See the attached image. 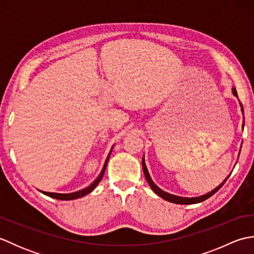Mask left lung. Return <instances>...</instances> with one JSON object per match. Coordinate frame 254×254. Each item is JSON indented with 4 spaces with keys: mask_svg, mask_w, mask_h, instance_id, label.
Wrapping results in <instances>:
<instances>
[{
    "mask_svg": "<svg viewBox=\"0 0 254 254\" xmlns=\"http://www.w3.org/2000/svg\"><path fill=\"white\" fill-rule=\"evenodd\" d=\"M233 94H234V96H236L237 98H238V94H237V90H236V88L235 87H233ZM239 104H240V107H241V111H242V115H244V123H242V128H244V127H245V113H244V107H242V104L241 102L239 101ZM240 154V153H239ZM142 166H143V171H144V176H145V179H146V181L148 182V185H149V187L153 189V191L157 194V195H159L161 198H164V199H166V201H168V202H171V203H176V204H196V203H201V202H203V201H205V199H207L208 197H210L213 195V194H215L216 193L220 188L223 187V185L224 183L226 182V180L228 179V177L230 176H228L227 178H226V179L220 183V185L217 187V188H215L214 190H212L210 192H208V193H206V194H203V195H201V196H196V197H183V196H178V195H174V194H170V193H168V192H165L164 190H161L160 188H158L157 186L155 185L154 183V181L152 180V178H150V176H149V172H148V170H147V167H146V165H145V159H144V156H143V159H142Z\"/></svg>",
    "mask_w": 254,
    "mask_h": 254,
    "instance_id": "obj_1",
    "label": "left lung"
}]
</instances>
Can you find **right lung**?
Here are the masks:
<instances>
[{
  "label": "right lung",
  "mask_w": 254,
  "mask_h": 254,
  "mask_svg": "<svg viewBox=\"0 0 254 254\" xmlns=\"http://www.w3.org/2000/svg\"><path fill=\"white\" fill-rule=\"evenodd\" d=\"M112 152V148L110 150L109 155H108V157L105 161V165L104 167H102V170L99 174V176L96 178V180L91 183L90 186H88L87 188L83 189V190H79V191H76V192H73V193H53V192H45V191H41L44 194H46V195L50 196V197H53V198H57V199H64V201H69V199H75V198H78V197H82V196H85L86 194L90 193L91 191L94 190V189L98 186V183L100 182V180L102 179V177H104V174H105V170H106V167H107V164H108V160H109V157H110V154Z\"/></svg>",
  "instance_id": "1"
}]
</instances>
